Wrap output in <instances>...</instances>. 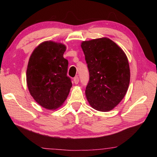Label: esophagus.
<instances>
[{"label": "esophagus", "instance_id": "esophagus-1", "mask_svg": "<svg viewBox=\"0 0 157 157\" xmlns=\"http://www.w3.org/2000/svg\"><path fill=\"white\" fill-rule=\"evenodd\" d=\"M73 81H74V83H75V84H78L79 83V78L78 76H76L73 79Z\"/></svg>", "mask_w": 157, "mask_h": 157}]
</instances>
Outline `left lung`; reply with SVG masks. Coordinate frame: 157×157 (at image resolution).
Listing matches in <instances>:
<instances>
[{"label":"left lung","mask_w":157,"mask_h":157,"mask_svg":"<svg viewBox=\"0 0 157 157\" xmlns=\"http://www.w3.org/2000/svg\"><path fill=\"white\" fill-rule=\"evenodd\" d=\"M81 47L89 72L87 100L95 110L111 111L128 89L130 70L125 53L106 37L83 41Z\"/></svg>","instance_id":"8db88e82"}]
</instances>
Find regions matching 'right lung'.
<instances>
[{
	"label": "right lung",
	"mask_w": 157,
	"mask_h": 157,
	"mask_svg": "<svg viewBox=\"0 0 157 157\" xmlns=\"http://www.w3.org/2000/svg\"><path fill=\"white\" fill-rule=\"evenodd\" d=\"M65 45L44 41L32 53L26 81L30 95L41 107L55 109L67 98L72 82L67 76L68 62L63 58Z\"/></svg>",
	"instance_id": "add662e5"
}]
</instances>
